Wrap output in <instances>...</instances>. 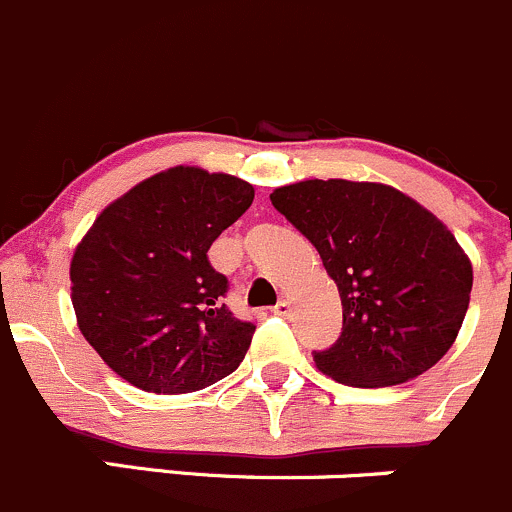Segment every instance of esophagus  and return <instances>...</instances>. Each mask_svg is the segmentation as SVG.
Wrapping results in <instances>:
<instances>
[{"instance_id":"esophagus-1","label":"esophagus","mask_w":512,"mask_h":512,"mask_svg":"<svg viewBox=\"0 0 512 512\" xmlns=\"http://www.w3.org/2000/svg\"><path fill=\"white\" fill-rule=\"evenodd\" d=\"M288 311H291V303H288L286 298H281V301H278L276 306H273V313H276V316H286Z\"/></svg>"}]
</instances>
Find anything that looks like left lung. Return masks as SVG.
Segmentation results:
<instances>
[{
	"mask_svg": "<svg viewBox=\"0 0 512 512\" xmlns=\"http://www.w3.org/2000/svg\"><path fill=\"white\" fill-rule=\"evenodd\" d=\"M271 204L321 254L336 281L343 328L313 361L358 388L406 383L453 346L468 311L473 268L455 236L393 186L311 179L281 186Z\"/></svg>",
	"mask_w": 512,
	"mask_h": 512,
	"instance_id": "1",
	"label": "left lung"
}]
</instances>
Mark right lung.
Wrapping results in <instances>:
<instances>
[{
  "mask_svg": "<svg viewBox=\"0 0 512 512\" xmlns=\"http://www.w3.org/2000/svg\"><path fill=\"white\" fill-rule=\"evenodd\" d=\"M251 201L249 181L174 166L101 211L69 276L79 331L116 376L191 393L239 368L256 326L224 303L209 249Z\"/></svg>",
  "mask_w": 512,
  "mask_h": 512,
  "instance_id": "1",
  "label": "right lung"
}]
</instances>
